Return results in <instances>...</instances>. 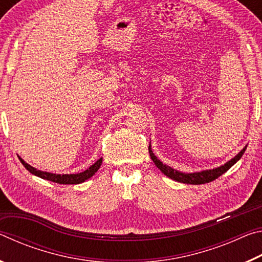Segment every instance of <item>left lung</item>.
<instances>
[{
  "mask_svg": "<svg viewBox=\"0 0 262 262\" xmlns=\"http://www.w3.org/2000/svg\"><path fill=\"white\" fill-rule=\"evenodd\" d=\"M246 147L243 148V150L238 155H236L232 159H230L229 162H227L224 164V165H221L220 167H216V168H211V170H205V171H201V172H194V173H185V172H180V171H177L174 168H172L170 166H167L166 164H163L159 159L155 156V154L152 152L151 150V145L149 144V154H150V157L155 163V165H156L159 170H161L164 174L168 178L173 179L176 181H179V183H184V184H190V185H201V184H207V183H210V181L215 180L219 178L220 176H222L223 173H225L230 167L232 165H234L239 159L242 158L243 154L245 152Z\"/></svg>",
  "mask_w": 262,
  "mask_h": 262,
  "instance_id": "obj_1",
  "label": "left lung"
}]
</instances>
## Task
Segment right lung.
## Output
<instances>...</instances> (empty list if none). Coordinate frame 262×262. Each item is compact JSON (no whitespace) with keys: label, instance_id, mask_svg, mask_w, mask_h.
<instances>
[{"label":"right lung","instance_id":"right-lung-1","mask_svg":"<svg viewBox=\"0 0 262 262\" xmlns=\"http://www.w3.org/2000/svg\"><path fill=\"white\" fill-rule=\"evenodd\" d=\"M18 158H19V161L21 162V164L24 165V167L30 172V173H32V174L37 176V177H40L41 179H46V180L53 181V183L63 184V185H75V184L84 183V181L88 180L89 178H91V177L94 176L97 171H98V168L101 165V162H103V158H99L95 164H92L90 167L86 168L85 171L81 172V173L56 174V173H50V172H43V171H40V170H37L35 167L31 166L30 164L25 163L20 157H18Z\"/></svg>","mask_w":262,"mask_h":262}]
</instances>
